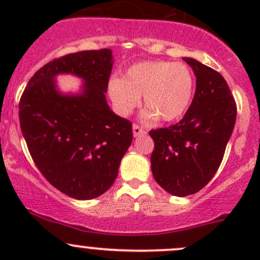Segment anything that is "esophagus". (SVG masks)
Masks as SVG:
<instances>
[{"mask_svg":"<svg viewBox=\"0 0 260 260\" xmlns=\"http://www.w3.org/2000/svg\"><path fill=\"white\" fill-rule=\"evenodd\" d=\"M132 129H133V136H134V137H139V136H142V134L147 133V132H145L144 128L139 127L138 124H133Z\"/></svg>","mask_w":260,"mask_h":260,"instance_id":"esophagus-1","label":"esophagus"}]
</instances>
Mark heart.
<instances>
[{"label": "heart", "mask_w": 260, "mask_h": 260, "mask_svg": "<svg viewBox=\"0 0 260 260\" xmlns=\"http://www.w3.org/2000/svg\"><path fill=\"white\" fill-rule=\"evenodd\" d=\"M107 91L115 111L128 116L140 104L143 95L144 120L159 116L164 122L178 120L186 113L194 95V77L184 63L142 61L127 68L123 78H111Z\"/></svg>", "instance_id": "obj_1"}]
</instances>
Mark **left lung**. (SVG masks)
Masks as SVG:
<instances>
[{
  "label": "left lung",
  "instance_id": "1",
  "mask_svg": "<svg viewBox=\"0 0 260 260\" xmlns=\"http://www.w3.org/2000/svg\"><path fill=\"white\" fill-rule=\"evenodd\" d=\"M197 78L196 94L178 123L149 132L154 140L151 171L170 194H194L221 164L237 107L223 77L194 58L183 57Z\"/></svg>",
  "mask_w": 260,
  "mask_h": 260
}]
</instances>
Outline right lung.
I'll return each mask as SVG.
<instances>
[{
	"instance_id": "obj_1",
	"label": "right lung",
	"mask_w": 260,
	"mask_h": 260,
	"mask_svg": "<svg viewBox=\"0 0 260 260\" xmlns=\"http://www.w3.org/2000/svg\"><path fill=\"white\" fill-rule=\"evenodd\" d=\"M112 64L109 49L70 53L41 67L20 98V128L35 165L53 187L79 201L112 186L133 139L132 123L106 100ZM59 74L82 79L81 90L62 93Z\"/></svg>"
}]
</instances>
